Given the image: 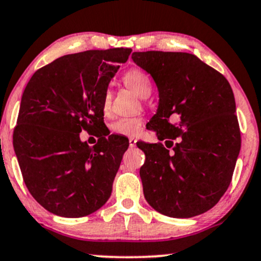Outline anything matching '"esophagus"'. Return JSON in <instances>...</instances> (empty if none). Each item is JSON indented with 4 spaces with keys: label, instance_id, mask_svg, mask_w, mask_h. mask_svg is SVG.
Wrapping results in <instances>:
<instances>
[{
    "label": "esophagus",
    "instance_id": "esophagus-1",
    "mask_svg": "<svg viewBox=\"0 0 261 261\" xmlns=\"http://www.w3.org/2000/svg\"><path fill=\"white\" fill-rule=\"evenodd\" d=\"M136 142H137V140L136 138H128V144H130V148H134V147H136Z\"/></svg>",
    "mask_w": 261,
    "mask_h": 261
}]
</instances>
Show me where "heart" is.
Returning <instances> with one entry per match:
<instances>
[{
    "label": "heart",
    "instance_id": "b5f03b06",
    "mask_svg": "<svg viewBox=\"0 0 261 261\" xmlns=\"http://www.w3.org/2000/svg\"><path fill=\"white\" fill-rule=\"evenodd\" d=\"M124 83L138 96H143L147 91H150V79L148 75L140 70H131L124 74ZM111 107V95L106 92L102 103L103 113L107 114ZM143 119L140 117H124L119 118L111 124V131L121 136H137L142 131Z\"/></svg>",
    "mask_w": 261,
    "mask_h": 261
}]
</instances>
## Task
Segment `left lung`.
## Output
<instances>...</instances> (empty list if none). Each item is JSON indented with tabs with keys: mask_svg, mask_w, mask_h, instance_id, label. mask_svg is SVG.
<instances>
[{
	"mask_svg": "<svg viewBox=\"0 0 261 261\" xmlns=\"http://www.w3.org/2000/svg\"><path fill=\"white\" fill-rule=\"evenodd\" d=\"M131 59L159 91L151 128L166 147L174 146L172 152L161 143L138 146L146 155L140 169L144 197L172 218L207 212L229 188L241 149L232 89L223 74L189 53L135 51Z\"/></svg>",
	"mask_w": 261,
	"mask_h": 261,
	"instance_id": "1",
	"label": "left lung"
}]
</instances>
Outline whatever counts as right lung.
I'll use <instances>...</instances> for the list:
<instances>
[{
    "label": "right lung",
    "instance_id": "add662e5",
    "mask_svg": "<svg viewBox=\"0 0 261 261\" xmlns=\"http://www.w3.org/2000/svg\"><path fill=\"white\" fill-rule=\"evenodd\" d=\"M131 49L64 55L35 72L21 97L13 146L35 200L53 214L79 218L101 208L128 147L124 137L101 136L94 147L82 129L103 127V97Z\"/></svg>",
    "mask_w": 261,
    "mask_h": 261
}]
</instances>
